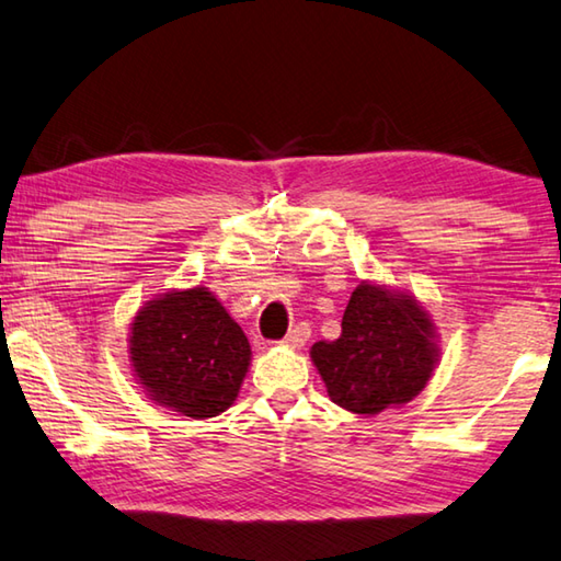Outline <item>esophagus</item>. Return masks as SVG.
Instances as JSON below:
<instances>
[{
	"label": "esophagus",
	"instance_id": "obj_1",
	"mask_svg": "<svg viewBox=\"0 0 561 561\" xmlns=\"http://www.w3.org/2000/svg\"><path fill=\"white\" fill-rule=\"evenodd\" d=\"M309 335H311L309 323H299V325H294V329L287 333V339H284L282 343L287 345V348H304L309 341Z\"/></svg>",
	"mask_w": 561,
	"mask_h": 561
}]
</instances>
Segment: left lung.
I'll return each mask as SVG.
<instances>
[{
    "label": "left lung",
    "mask_w": 561,
    "mask_h": 561,
    "mask_svg": "<svg viewBox=\"0 0 561 561\" xmlns=\"http://www.w3.org/2000/svg\"><path fill=\"white\" fill-rule=\"evenodd\" d=\"M341 335L311 345L331 402L373 416L420 394L439 365V333L410 291L363 279L343 311Z\"/></svg>",
    "instance_id": "obj_1"
}]
</instances>
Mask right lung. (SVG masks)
I'll use <instances>...</instances> for the list:
<instances>
[{
    "label": "right lung",
    "instance_id": "right-lung-1",
    "mask_svg": "<svg viewBox=\"0 0 561 561\" xmlns=\"http://www.w3.org/2000/svg\"><path fill=\"white\" fill-rule=\"evenodd\" d=\"M127 353L149 400L191 420L226 412L252 360L248 335L203 284L169 289L139 307Z\"/></svg>",
    "mask_w": 561,
    "mask_h": 561
}]
</instances>
